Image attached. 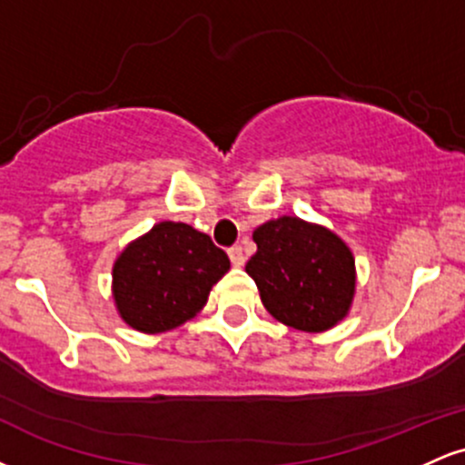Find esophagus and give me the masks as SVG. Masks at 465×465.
<instances>
[{
  "mask_svg": "<svg viewBox=\"0 0 465 465\" xmlns=\"http://www.w3.org/2000/svg\"><path fill=\"white\" fill-rule=\"evenodd\" d=\"M227 253H229V260H232V264H233V266H242V264H244V260H247V258H244V251H242V247H238V244H236V247L229 249Z\"/></svg>",
  "mask_w": 465,
  "mask_h": 465,
  "instance_id": "obj_1",
  "label": "esophagus"
}]
</instances>
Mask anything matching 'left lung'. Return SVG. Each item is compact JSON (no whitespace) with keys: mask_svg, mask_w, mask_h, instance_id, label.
Listing matches in <instances>:
<instances>
[{"mask_svg":"<svg viewBox=\"0 0 465 465\" xmlns=\"http://www.w3.org/2000/svg\"><path fill=\"white\" fill-rule=\"evenodd\" d=\"M247 262L260 300L277 322L302 332H325L348 317L356 292L354 253L328 227L280 216L253 232Z\"/></svg>","mask_w":465,"mask_h":465,"instance_id":"1","label":"left lung"}]
</instances>
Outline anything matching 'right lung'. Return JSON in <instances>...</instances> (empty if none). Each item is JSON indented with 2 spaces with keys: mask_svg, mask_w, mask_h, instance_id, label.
Instances as JSON below:
<instances>
[{
  "mask_svg": "<svg viewBox=\"0 0 465 465\" xmlns=\"http://www.w3.org/2000/svg\"><path fill=\"white\" fill-rule=\"evenodd\" d=\"M227 271V253L207 233L162 221L126 244L114 262L117 314L137 332H168L203 311Z\"/></svg>",
  "mask_w": 465,
  "mask_h": 465,
  "instance_id": "add662e5",
  "label": "right lung"
}]
</instances>
